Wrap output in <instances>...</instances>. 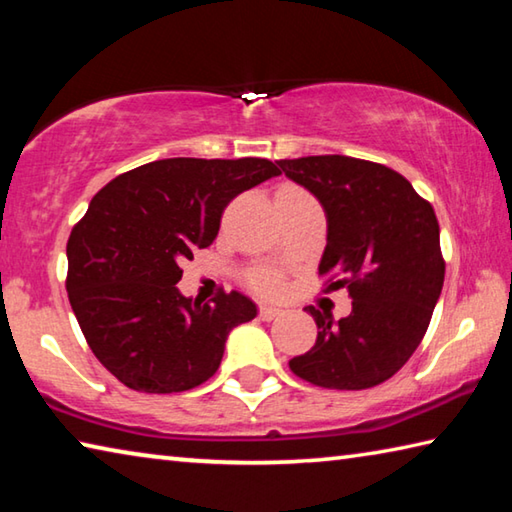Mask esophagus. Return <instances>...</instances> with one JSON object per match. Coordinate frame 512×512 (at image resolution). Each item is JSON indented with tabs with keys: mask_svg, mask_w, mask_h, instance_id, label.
Instances as JSON below:
<instances>
[{
	"mask_svg": "<svg viewBox=\"0 0 512 512\" xmlns=\"http://www.w3.org/2000/svg\"><path fill=\"white\" fill-rule=\"evenodd\" d=\"M282 314V309H277L273 305H259V318L262 320H273Z\"/></svg>",
	"mask_w": 512,
	"mask_h": 512,
	"instance_id": "34e87169",
	"label": "esophagus"
}]
</instances>
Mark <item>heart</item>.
<instances>
[{
  "label": "heart",
  "mask_w": 512,
  "mask_h": 512,
  "mask_svg": "<svg viewBox=\"0 0 512 512\" xmlns=\"http://www.w3.org/2000/svg\"><path fill=\"white\" fill-rule=\"evenodd\" d=\"M253 284H255V289H257V291H262V293H271V296H275V293H280V289H282L280 280H277V277H273V275H268V273L257 275Z\"/></svg>",
  "instance_id": "1"
}]
</instances>
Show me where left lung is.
<instances>
[{
	"mask_svg": "<svg viewBox=\"0 0 512 512\" xmlns=\"http://www.w3.org/2000/svg\"><path fill=\"white\" fill-rule=\"evenodd\" d=\"M293 183L318 198L327 246L318 273L348 287L350 316L309 307L318 325L314 348L293 357L300 379L336 391H363L391 379L418 348L445 282L433 207L384 164L348 155L280 160Z\"/></svg>",
	"mask_w": 512,
	"mask_h": 512,
	"instance_id": "left-lung-1",
	"label": "left lung"
}]
</instances>
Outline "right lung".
I'll list each match as a JSON object with an SVG mask.
<instances>
[{
    "mask_svg": "<svg viewBox=\"0 0 512 512\" xmlns=\"http://www.w3.org/2000/svg\"><path fill=\"white\" fill-rule=\"evenodd\" d=\"M280 176L271 160L167 158L126 171L92 198L67 241V293L106 370L140 393H180L221 366L232 327L257 316L239 291L185 298L180 262L219 235L223 207Z\"/></svg>",
    "mask_w": 512,
    "mask_h": 512,
    "instance_id": "add662e5",
    "label": "right lung"
}]
</instances>
